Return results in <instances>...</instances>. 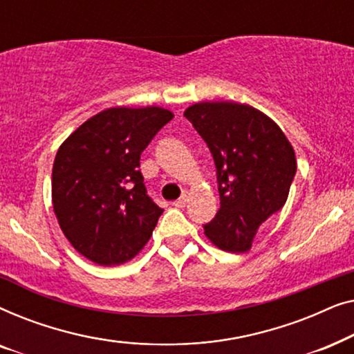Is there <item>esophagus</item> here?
I'll use <instances>...</instances> for the list:
<instances>
[{
    "instance_id": "34e87169",
    "label": "esophagus",
    "mask_w": 354,
    "mask_h": 354,
    "mask_svg": "<svg viewBox=\"0 0 354 354\" xmlns=\"http://www.w3.org/2000/svg\"><path fill=\"white\" fill-rule=\"evenodd\" d=\"M187 201H188V198H187V196H182V198H178V200L174 201L172 205L176 206V207H183V206L187 205Z\"/></svg>"
}]
</instances>
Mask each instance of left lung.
Masks as SVG:
<instances>
[{"label":"left lung","instance_id":"8db88e82","mask_svg":"<svg viewBox=\"0 0 354 354\" xmlns=\"http://www.w3.org/2000/svg\"><path fill=\"white\" fill-rule=\"evenodd\" d=\"M183 115L214 158L221 209L203 225L219 250L246 253L258 229L287 203L295 149L269 115L235 101H203Z\"/></svg>","mask_w":354,"mask_h":354}]
</instances>
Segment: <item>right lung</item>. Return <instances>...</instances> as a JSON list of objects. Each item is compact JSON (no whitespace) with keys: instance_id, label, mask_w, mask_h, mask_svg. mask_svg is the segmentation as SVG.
I'll use <instances>...</instances> for the list:
<instances>
[{"instance_id":"1","label":"right lung","mask_w":354,"mask_h":354,"mask_svg":"<svg viewBox=\"0 0 354 354\" xmlns=\"http://www.w3.org/2000/svg\"><path fill=\"white\" fill-rule=\"evenodd\" d=\"M172 118L159 106L109 108L57 149L53 209L62 234L86 259L119 266L148 243L164 209L147 195L140 154Z\"/></svg>"}]
</instances>
